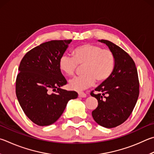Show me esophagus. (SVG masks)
I'll return each mask as SVG.
<instances>
[{
  "mask_svg": "<svg viewBox=\"0 0 154 154\" xmlns=\"http://www.w3.org/2000/svg\"><path fill=\"white\" fill-rule=\"evenodd\" d=\"M78 95H79V97H85L87 96L86 94L84 93V92H79Z\"/></svg>",
  "mask_w": 154,
  "mask_h": 154,
  "instance_id": "obj_1",
  "label": "esophagus"
}]
</instances>
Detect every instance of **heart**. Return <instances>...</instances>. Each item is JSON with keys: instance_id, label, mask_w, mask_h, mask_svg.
I'll return each mask as SVG.
<instances>
[{"instance_id": "obj_1", "label": "heart", "mask_w": 154, "mask_h": 154, "mask_svg": "<svg viewBox=\"0 0 154 154\" xmlns=\"http://www.w3.org/2000/svg\"><path fill=\"white\" fill-rule=\"evenodd\" d=\"M72 57L61 56L58 67L67 76L76 72L78 65L83 66V75L69 81V87L73 90L82 91L94 84L106 82L112 74L115 57L110 50L92 44H85L72 50Z\"/></svg>"}]
</instances>
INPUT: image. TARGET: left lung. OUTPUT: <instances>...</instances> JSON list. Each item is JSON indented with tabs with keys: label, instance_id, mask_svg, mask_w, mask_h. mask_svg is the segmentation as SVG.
Listing matches in <instances>:
<instances>
[{
	"label": "left lung",
	"instance_id": "obj_1",
	"mask_svg": "<svg viewBox=\"0 0 154 154\" xmlns=\"http://www.w3.org/2000/svg\"><path fill=\"white\" fill-rule=\"evenodd\" d=\"M106 44L115 57V66L110 77L95 89L97 94L91 96L97 100V107L92 116L97 124L114 128L127 121L132 113L139 94V82L135 62L128 53L106 40Z\"/></svg>",
	"mask_w": 154,
	"mask_h": 154
}]
</instances>
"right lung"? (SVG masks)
Segmentation results:
<instances>
[{
    "label": "right lung",
    "instance_id": "obj_1",
    "mask_svg": "<svg viewBox=\"0 0 154 154\" xmlns=\"http://www.w3.org/2000/svg\"><path fill=\"white\" fill-rule=\"evenodd\" d=\"M71 41L41 44L27 52L19 65L16 96L26 115L39 126L55 122L69 100L78 96L76 91L60 88L67 82L58 67V61ZM51 90L55 93H51Z\"/></svg>",
    "mask_w": 154,
    "mask_h": 154
}]
</instances>
